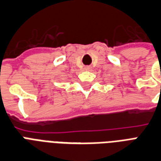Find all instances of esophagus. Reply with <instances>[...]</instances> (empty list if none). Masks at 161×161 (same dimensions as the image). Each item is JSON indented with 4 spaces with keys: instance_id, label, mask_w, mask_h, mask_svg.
Returning a JSON list of instances; mask_svg holds the SVG:
<instances>
[{
    "instance_id": "34e87169",
    "label": "esophagus",
    "mask_w": 161,
    "mask_h": 161,
    "mask_svg": "<svg viewBox=\"0 0 161 161\" xmlns=\"http://www.w3.org/2000/svg\"><path fill=\"white\" fill-rule=\"evenodd\" d=\"M92 66H86V67H85V69H86V70H88V71L92 70Z\"/></svg>"
}]
</instances>
